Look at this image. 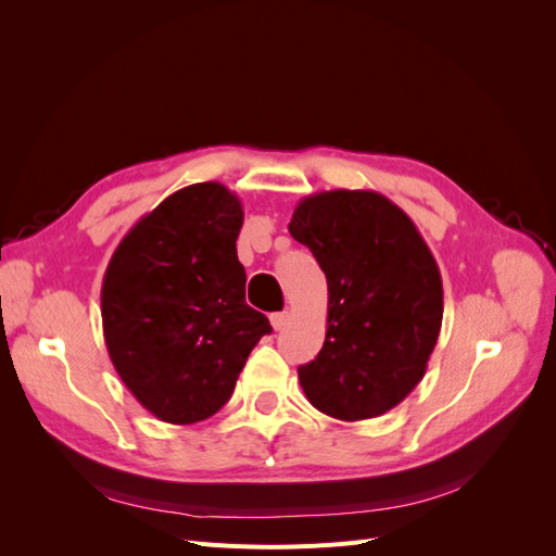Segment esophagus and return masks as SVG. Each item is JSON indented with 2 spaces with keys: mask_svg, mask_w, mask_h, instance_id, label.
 I'll return each mask as SVG.
<instances>
[{
  "mask_svg": "<svg viewBox=\"0 0 556 556\" xmlns=\"http://www.w3.org/2000/svg\"><path fill=\"white\" fill-rule=\"evenodd\" d=\"M290 323V313L288 311H282V313H271V327L276 329V331H280L285 325Z\"/></svg>",
  "mask_w": 556,
  "mask_h": 556,
  "instance_id": "obj_1",
  "label": "esophagus"
}]
</instances>
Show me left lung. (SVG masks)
<instances>
[{
  "instance_id": "left-lung-1",
  "label": "left lung",
  "mask_w": 556,
  "mask_h": 556,
  "mask_svg": "<svg viewBox=\"0 0 556 556\" xmlns=\"http://www.w3.org/2000/svg\"><path fill=\"white\" fill-rule=\"evenodd\" d=\"M290 233L327 276V336L299 366L306 399L343 422L371 419L425 378L443 325V280L422 233L374 190L299 201Z\"/></svg>"
}]
</instances>
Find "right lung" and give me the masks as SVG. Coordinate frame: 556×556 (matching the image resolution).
<instances>
[{
  "mask_svg": "<svg viewBox=\"0 0 556 556\" xmlns=\"http://www.w3.org/2000/svg\"><path fill=\"white\" fill-rule=\"evenodd\" d=\"M241 227L237 194L223 182H194L146 213L106 266L109 357L162 422L194 425L220 410L252 348L271 331L245 304Z\"/></svg>",
  "mask_w": 556,
  "mask_h": 556,
  "instance_id": "1",
  "label": "right lung"
}]
</instances>
